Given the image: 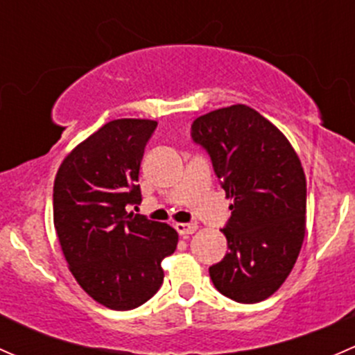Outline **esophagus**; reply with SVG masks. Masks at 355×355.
<instances>
[{
  "mask_svg": "<svg viewBox=\"0 0 355 355\" xmlns=\"http://www.w3.org/2000/svg\"><path fill=\"white\" fill-rule=\"evenodd\" d=\"M175 228H177V232L180 235H184V237H187V235H192L196 230L199 228L198 223H177L175 225Z\"/></svg>",
  "mask_w": 355,
  "mask_h": 355,
  "instance_id": "34e87169",
  "label": "esophagus"
}]
</instances>
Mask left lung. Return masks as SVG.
<instances>
[{
  "label": "left lung",
  "mask_w": 355,
  "mask_h": 355,
  "mask_svg": "<svg viewBox=\"0 0 355 355\" xmlns=\"http://www.w3.org/2000/svg\"><path fill=\"white\" fill-rule=\"evenodd\" d=\"M192 139L211 156L232 216L228 252L209 268L218 292L256 304L284 285L306 235V175L295 149L270 120L245 105L209 111Z\"/></svg>",
  "instance_id": "obj_1"
}]
</instances>
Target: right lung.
<instances>
[{"label":"right lung","instance_id":"add662e5","mask_svg":"<svg viewBox=\"0 0 355 355\" xmlns=\"http://www.w3.org/2000/svg\"><path fill=\"white\" fill-rule=\"evenodd\" d=\"M157 121L120 118L71 149L53 187V221L77 284L96 302L128 311L163 284L161 261L177 249L170 225L128 213L141 204L139 170Z\"/></svg>","mask_w":355,"mask_h":355}]
</instances>
